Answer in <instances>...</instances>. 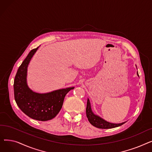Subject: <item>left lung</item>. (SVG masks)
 Here are the masks:
<instances>
[{
  "instance_id": "obj_1",
  "label": "left lung",
  "mask_w": 152,
  "mask_h": 152,
  "mask_svg": "<svg viewBox=\"0 0 152 152\" xmlns=\"http://www.w3.org/2000/svg\"><path fill=\"white\" fill-rule=\"evenodd\" d=\"M137 75L138 73H137ZM86 116L87 118H88V120L90 123L100 129H110V128H114V127L120 126L124 124L126 122L119 123V124H114L111 123L109 122L106 121L104 119H103L100 117L98 116L97 115H95L93 113L92 111L91 107V103L89 99H87V107H86Z\"/></svg>"
}]
</instances>
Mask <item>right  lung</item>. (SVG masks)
<instances>
[{"label":"right lung","mask_w":152,"mask_h":152,"mask_svg":"<svg viewBox=\"0 0 152 152\" xmlns=\"http://www.w3.org/2000/svg\"><path fill=\"white\" fill-rule=\"evenodd\" d=\"M31 50L20 66L15 75L13 88L16 103L24 113L38 121H48L55 118L60 111L66 94L74 87L62 89L47 94L32 91L27 86L28 64L38 49Z\"/></svg>","instance_id":"add662e5"}]
</instances>
